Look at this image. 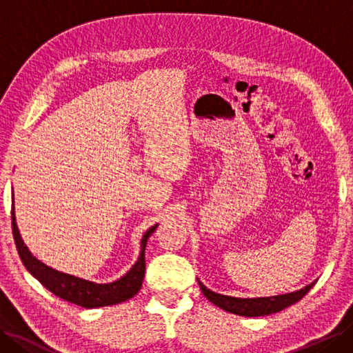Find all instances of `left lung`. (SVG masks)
I'll use <instances>...</instances> for the list:
<instances>
[{
    "label": "left lung",
    "instance_id": "1",
    "mask_svg": "<svg viewBox=\"0 0 353 353\" xmlns=\"http://www.w3.org/2000/svg\"><path fill=\"white\" fill-rule=\"evenodd\" d=\"M199 285H200L201 292H203L208 301L212 302L215 306H219V308L232 314H236V316L261 317V316H270V314L279 312L287 308V306H291L292 303L299 302L306 292L316 285V281L292 292H285V294H279V296L252 297V299L219 294V292H214L209 288H206L200 281H199Z\"/></svg>",
    "mask_w": 353,
    "mask_h": 353
}]
</instances>
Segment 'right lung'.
I'll list each match as a JSON object with an SVG mask.
<instances>
[{"label": "right lung", "instance_id": "1", "mask_svg": "<svg viewBox=\"0 0 353 353\" xmlns=\"http://www.w3.org/2000/svg\"><path fill=\"white\" fill-rule=\"evenodd\" d=\"M157 224L150 228L141 239V252L138 261L134 262L133 267L119 279L109 283H95L91 281L81 279V277L72 276L68 273L57 272V270L45 265L42 261L33 256L32 252L28 250L26 243L22 241L17 215H14V205H12V229L14 244L19 253L22 264L28 270L30 274H33L45 288L51 291L52 294L63 299L66 302L74 305L83 306V308H100V306L117 305L129 301L141 290L142 281H144L145 273V245L150 235L156 230Z\"/></svg>", "mask_w": 353, "mask_h": 353}]
</instances>
